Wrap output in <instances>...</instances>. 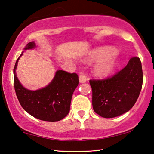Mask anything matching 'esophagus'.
Masks as SVG:
<instances>
[{"label": "esophagus", "mask_w": 154, "mask_h": 154, "mask_svg": "<svg viewBox=\"0 0 154 154\" xmlns=\"http://www.w3.org/2000/svg\"><path fill=\"white\" fill-rule=\"evenodd\" d=\"M79 82H80V83H82V84L85 83V82H86V81H87V78L83 74V73H82V74L79 75Z\"/></svg>", "instance_id": "34e87169"}]
</instances>
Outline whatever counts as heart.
I'll use <instances>...</instances> for the list:
<instances>
[{"label": "heart", "mask_w": 154, "mask_h": 154, "mask_svg": "<svg viewBox=\"0 0 154 154\" xmlns=\"http://www.w3.org/2000/svg\"><path fill=\"white\" fill-rule=\"evenodd\" d=\"M116 49L112 47H102L92 50L88 56V60L99 61L93 68L96 77H106L113 72L117 65V58L114 56Z\"/></svg>", "instance_id": "obj_1"}]
</instances>
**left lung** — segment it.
<instances>
[{
    "instance_id": "1",
    "label": "left lung",
    "mask_w": 154,
    "mask_h": 154,
    "mask_svg": "<svg viewBox=\"0 0 154 154\" xmlns=\"http://www.w3.org/2000/svg\"><path fill=\"white\" fill-rule=\"evenodd\" d=\"M138 57H132L122 70L106 79H91L94 111L105 118L121 116L134 106L143 86Z\"/></svg>"
}]
</instances>
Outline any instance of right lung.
Wrapping results in <instances>:
<instances>
[{
  "label": "right lung",
  "instance_id": "obj_1",
  "mask_svg": "<svg viewBox=\"0 0 154 154\" xmlns=\"http://www.w3.org/2000/svg\"><path fill=\"white\" fill-rule=\"evenodd\" d=\"M35 48V43L32 41L27 43L24 50ZM23 54L22 52L14 68V89L23 109L41 120L57 122L62 120L70 111L73 92L79 84L78 75L76 73L57 70L54 78L46 86L36 91L28 90L20 84L16 73L18 60Z\"/></svg>",
  "mask_w": 154,
  "mask_h": 154
}]
</instances>
